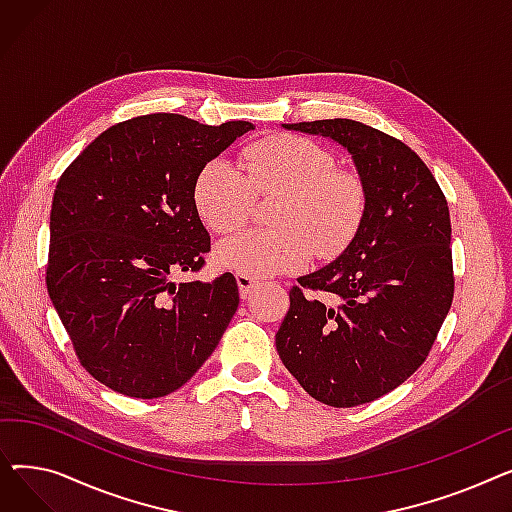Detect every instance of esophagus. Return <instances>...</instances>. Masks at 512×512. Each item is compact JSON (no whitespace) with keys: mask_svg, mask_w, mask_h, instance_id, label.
Listing matches in <instances>:
<instances>
[{"mask_svg":"<svg viewBox=\"0 0 512 512\" xmlns=\"http://www.w3.org/2000/svg\"><path fill=\"white\" fill-rule=\"evenodd\" d=\"M236 284H238L240 299H247V297H251L253 290L259 286V282H257L255 278H251V276H242V274H238V276H236Z\"/></svg>","mask_w":512,"mask_h":512,"instance_id":"1","label":"esophagus"}]
</instances>
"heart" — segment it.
<instances>
[{"label": "heart", "mask_w": 512, "mask_h": 512, "mask_svg": "<svg viewBox=\"0 0 512 512\" xmlns=\"http://www.w3.org/2000/svg\"><path fill=\"white\" fill-rule=\"evenodd\" d=\"M255 195L278 197L274 230L236 234L215 249V263L251 278L297 272L311 255L334 257L355 236L365 211V188L321 145L276 134L251 143L236 166L211 159L195 180L201 220L218 234L247 224Z\"/></svg>", "instance_id": "1"}]
</instances>
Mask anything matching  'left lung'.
Listing matches in <instances>:
<instances>
[{"label": "left lung", "mask_w": 512, "mask_h": 512, "mask_svg": "<svg viewBox=\"0 0 512 512\" xmlns=\"http://www.w3.org/2000/svg\"><path fill=\"white\" fill-rule=\"evenodd\" d=\"M282 126L348 151L365 211L346 249L290 290L278 355L315 400L365 405L411 378L448 315V203L419 155L382 130L346 118ZM305 289L330 293L335 305L305 298Z\"/></svg>", "instance_id": "8db88e82"}]
</instances>
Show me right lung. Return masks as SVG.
<instances>
[{
  "label": "right lung",
  "instance_id": "1",
  "mask_svg": "<svg viewBox=\"0 0 512 512\" xmlns=\"http://www.w3.org/2000/svg\"><path fill=\"white\" fill-rule=\"evenodd\" d=\"M255 126L180 114L120 122L66 168L49 215L47 292L93 378L132 398L184 386L238 307L232 274L174 282L209 253L195 180Z\"/></svg>",
  "mask_w": 512,
  "mask_h": 512
}]
</instances>
